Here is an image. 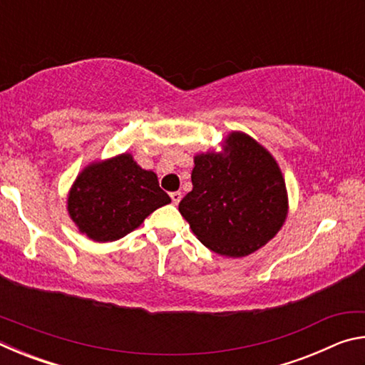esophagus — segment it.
I'll return each mask as SVG.
<instances>
[{"mask_svg":"<svg viewBox=\"0 0 365 365\" xmlns=\"http://www.w3.org/2000/svg\"><path fill=\"white\" fill-rule=\"evenodd\" d=\"M170 200H172V202H174V205H178V202H180V200H182L180 191H172Z\"/></svg>","mask_w":365,"mask_h":365,"instance_id":"1","label":"esophagus"}]
</instances>
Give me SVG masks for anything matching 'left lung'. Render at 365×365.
<instances>
[{
	"label": "left lung",
	"instance_id": "1",
	"mask_svg": "<svg viewBox=\"0 0 365 365\" xmlns=\"http://www.w3.org/2000/svg\"><path fill=\"white\" fill-rule=\"evenodd\" d=\"M191 183L178 211L197 240L217 255L248 256L285 222L282 172L272 154L246 133L228 135L224 153L197 154Z\"/></svg>",
	"mask_w": 365,
	"mask_h": 365
}]
</instances>
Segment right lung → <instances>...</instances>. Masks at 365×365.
Wrapping results in <instances>:
<instances>
[{"mask_svg":"<svg viewBox=\"0 0 365 365\" xmlns=\"http://www.w3.org/2000/svg\"><path fill=\"white\" fill-rule=\"evenodd\" d=\"M170 202L158 177L141 169L132 154L90 164L72 185L67 211L93 242H115Z\"/></svg>","mask_w":365,"mask_h":365,"instance_id":"obj_1","label":"right lung"}]
</instances>
